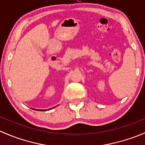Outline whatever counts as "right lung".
I'll return each instance as SVG.
<instances>
[{
    "instance_id": "add662e5",
    "label": "right lung",
    "mask_w": 145,
    "mask_h": 145,
    "mask_svg": "<svg viewBox=\"0 0 145 145\" xmlns=\"http://www.w3.org/2000/svg\"><path fill=\"white\" fill-rule=\"evenodd\" d=\"M52 108H54V107H52ZM52 108H51V109H52ZM51 109H49L48 110H51ZM33 110H38V111H45V110H37V109H33Z\"/></svg>"
}]
</instances>
